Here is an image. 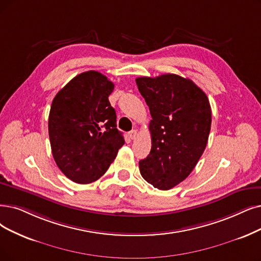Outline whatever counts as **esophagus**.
Returning <instances> with one entry per match:
<instances>
[{
    "mask_svg": "<svg viewBox=\"0 0 261 261\" xmlns=\"http://www.w3.org/2000/svg\"><path fill=\"white\" fill-rule=\"evenodd\" d=\"M128 137L130 138V139H135L137 137V130L136 129H133V130H130L129 133H128Z\"/></svg>",
    "mask_w": 261,
    "mask_h": 261,
    "instance_id": "obj_1",
    "label": "esophagus"
}]
</instances>
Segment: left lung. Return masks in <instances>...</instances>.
Wrapping results in <instances>:
<instances>
[{
    "instance_id": "obj_1",
    "label": "left lung",
    "mask_w": 261,
    "mask_h": 261,
    "mask_svg": "<svg viewBox=\"0 0 261 261\" xmlns=\"http://www.w3.org/2000/svg\"><path fill=\"white\" fill-rule=\"evenodd\" d=\"M136 83L152 117V148L139 162L140 173L155 189L170 190L189 176L206 147L210 102L191 79L174 74L139 77Z\"/></svg>"
}]
</instances>
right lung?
<instances>
[{"label":"right lung","instance_id":"add662e5","mask_svg":"<svg viewBox=\"0 0 261 261\" xmlns=\"http://www.w3.org/2000/svg\"><path fill=\"white\" fill-rule=\"evenodd\" d=\"M114 88L95 70L72 78L52 100L48 129L54 159L68 179L98 180L124 144L109 95Z\"/></svg>","mask_w":261,"mask_h":261}]
</instances>
